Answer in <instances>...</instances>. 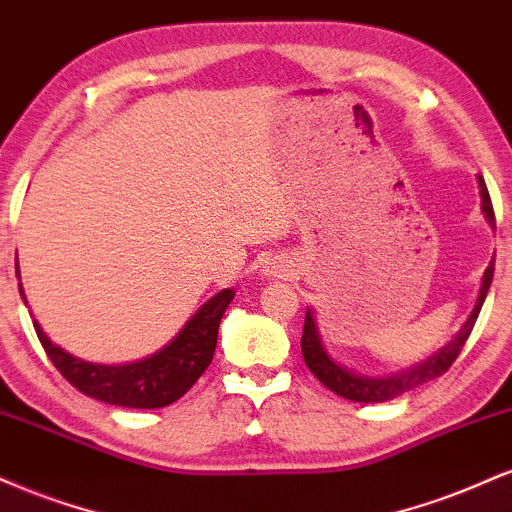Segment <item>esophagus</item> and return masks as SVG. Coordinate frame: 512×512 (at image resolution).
Here are the masks:
<instances>
[{"mask_svg":"<svg viewBox=\"0 0 512 512\" xmlns=\"http://www.w3.org/2000/svg\"><path fill=\"white\" fill-rule=\"evenodd\" d=\"M267 272H269V276H286V272H289V269H286L284 262H269Z\"/></svg>","mask_w":512,"mask_h":512,"instance_id":"obj_1","label":"esophagus"}]
</instances>
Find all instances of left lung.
Segmentation results:
<instances>
[{
	"instance_id": "8db88e82",
	"label": "left lung",
	"mask_w": 512,
	"mask_h": 512,
	"mask_svg": "<svg viewBox=\"0 0 512 512\" xmlns=\"http://www.w3.org/2000/svg\"><path fill=\"white\" fill-rule=\"evenodd\" d=\"M479 195H481V214L489 221L491 228H496V219H493V207L489 190H486V182L479 175ZM493 279V260L486 267L484 276H481V289L477 296V303H474V310L469 313L467 322L462 325V330L455 334L450 344H445L443 349H438L436 354L428 356L426 361L416 363L407 370H399L395 375H387V378H370V375L356 373L354 368H346L339 361H334L330 351L325 349V342H322L320 327H317L315 313L313 310H305V325H303V337H301V349L305 366L313 370V375L320 380L327 390H332L334 395L351 399V402H363V404H375V402H390L404 392L414 390V387L431 383V380L440 378L452 366L457 356H460L464 342L472 334L474 322H477L481 305L486 301V293L491 289Z\"/></svg>"
}]
</instances>
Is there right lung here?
I'll return each instance as SVG.
<instances>
[{
	"label": "right lung",
	"instance_id": "1",
	"mask_svg": "<svg viewBox=\"0 0 512 512\" xmlns=\"http://www.w3.org/2000/svg\"><path fill=\"white\" fill-rule=\"evenodd\" d=\"M16 276L21 279L19 269ZM19 291L23 303L28 305L21 284ZM233 296H236L233 289L219 291L185 322V327L163 349L134 363H117V366L76 358L62 346L50 342L38 320H33V327L50 361L79 392L115 407L158 409L180 399L207 370L214 358L219 322Z\"/></svg>",
	"mask_w": 512,
	"mask_h": 512
}]
</instances>
